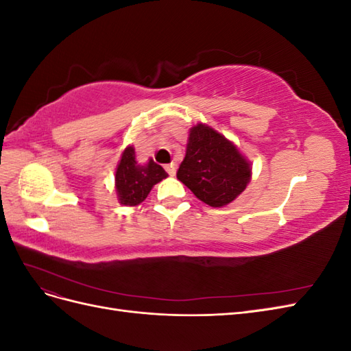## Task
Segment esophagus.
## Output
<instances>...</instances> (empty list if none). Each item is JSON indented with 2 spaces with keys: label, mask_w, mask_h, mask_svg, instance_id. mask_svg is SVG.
<instances>
[{
  "label": "esophagus",
  "mask_w": 351,
  "mask_h": 351,
  "mask_svg": "<svg viewBox=\"0 0 351 351\" xmlns=\"http://www.w3.org/2000/svg\"><path fill=\"white\" fill-rule=\"evenodd\" d=\"M165 169H167V173H168L169 176H176V164H168V165H165Z\"/></svg>",
  "instance_id": "1"
}]
</instances>
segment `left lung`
Returning a JSON list of instances; mask_svg holds the SVG:
<instances>
[{"label":"left lung","mask_w":351,"mask_h":351,"mask_svg":"<svg viewBox=\"0 0 351 351\" xmlns=\"http://www.w3.org/2000/svg\"><path fill=\"white\" fill-rule=\"evenodd\" d=\"M250 164L237 147L214 129H190L186 156L177 178L206 205L221 208L234 200L250 182Z\"/></svg>","instance_id":"obj_1"}]
</instances>
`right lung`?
<instances>
[{
	"label": "right lung",
	"instance_id": "right-lung-1",
	"mask_svg": "<svg viewBox=\"0 0 351 351\" xmlns=\"http://www.w3.org/2000/svg\"><path fill=\"white\" fill-rule=\"evenodd\" d=\"M167 176L165 169L154 162V159L141 165L136 161L133 146L125 147L115 171V189L120 204L125 206L142 204L149 195L151 189Z\"/></svg>",
	"mask_w": 351,
	"mask_h": 351
}]
</instances>
